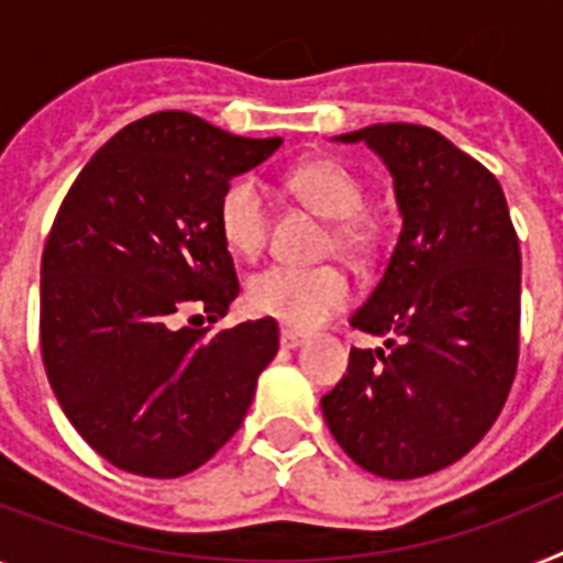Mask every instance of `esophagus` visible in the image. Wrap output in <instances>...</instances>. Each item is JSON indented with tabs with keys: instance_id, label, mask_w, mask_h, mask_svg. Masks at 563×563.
<instances>
[{
	"instance_id": "obj_1",
	"label": "esophagus",
	"mask_w": 563,
	"mask_h": 563,
	"mask_svg": "<svg viewBox=\"0 0 563 563\" xmlns=\"http://www.w3.org/2000/svg\"><path fill=\"white\" fill-rule=\"evenodd\" d=\"M303 334L300 332H291V329H283L280 332V346L283 349H297L300 346V343H303Z\"/></svg>"
}]
</instances>
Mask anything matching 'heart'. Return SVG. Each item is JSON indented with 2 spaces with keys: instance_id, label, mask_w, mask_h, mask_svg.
I'll return each mask as SVG.
<instances>
[{
  "instance_id": "1",
  "label": "heart",
  "mask_w": 563,
  "mask_h": 563,
  "mask_svg": "<svg viewBox=\"0 0 563 563\" xmlns=\"http://www.w3.org/2000/svg\"><path fill=\"white\" fill-rule=\"evenodd\" d=\"M283 186L311 211L329 217L323 252H340L349 260L372 257L377 243L375 225L363 214L361 179L334 157H309L283 174ZM220 238L229 252L254 260L268 243L272 209L257 179H234L217 209ZM352 300L349 274L334 263L314 268H266L254 274L245 303L257 318L277 320L291 332H309L343 311Z\"/></svg>"
}]
</instances>
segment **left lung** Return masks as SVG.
<instances>
[{
  "instance_id": "obj_1",
  "label": "left lung",
  "mask_w": 563,
  "mask_h": 563,
  "mask_svg": "<svg viewBox=\"0 0 563 563\" xmlns=\"http://www.w3.org/2000/svg\"><path fill=\"white\" fill-rule=\"evenodd\" d=\"M395 177L404 229L384 277L349 323L386 334L352 349L323 418L361 470L409 481L455 464L500 415L521 346V245L489 168L427 125L340 136Z\"/></svg>"
}]
</instances>
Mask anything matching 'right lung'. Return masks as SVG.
Instances as JSON below:
<instances>
[{
	"label": "right lung",
	"mask_w": 563,
	"mask_h": 563,
	"mask_svg": "<svg viewBox=\"0 0 563 563\" xmlns=\"http://www.w3.org/2000/svg\"><path fill=\"white\" fill-rule=\"evenodd\" d=\"M280 143L157 111L111 136L65 194L42 252V363L74 429L117 470L179 478L243 423L277 320L211 334L200 314L179 318L229 314L240 280L220 197Z\"/></svg>",
	"instance_id": "obj_1"
}]
</instances>
